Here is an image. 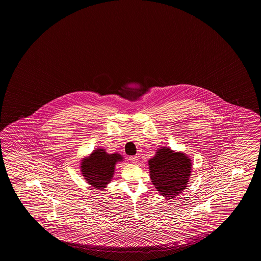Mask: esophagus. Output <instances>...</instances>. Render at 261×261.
I'll return each mask as SVG.
<instances>
[{"label":"esophagus","mask_w":261,"mask_h":261,"mask_svg":"<svg viewBox=\"0 0 261 261\" xmlns=\"http://www.w3.org/2000/svg\"><path fill=\"white\" fill-rule=\"evenodd\" d=\"M129 160H130L133 164H136V163H137L138 158H137V155H132V156H130V158H129Z\"/></svg>","instance_id":"esophagus-1"}]
</instances>
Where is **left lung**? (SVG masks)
Segmentation results:
<instances>
[{
  "instance_id": "8db88e82",
  "label": "left lung",
  "mask_w": 261,
  "mask_h": 261,
  "mask_svg": "<svg viewBox=\"0 0 261 261\" xmlns=\"http://www.w3.org/2000/svg\"><path fill=\"white\" fill-rule=\"evenodd\" d=\"M152 184L160 195L170 199L183 192L188 184L192 163L187 154L161 147L148 160Z\"/></svg>"
}]
</instances>
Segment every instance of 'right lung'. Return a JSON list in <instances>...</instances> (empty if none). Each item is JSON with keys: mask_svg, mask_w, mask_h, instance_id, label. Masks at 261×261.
Masks as SVG:
<instances>
[{"mask_svg": "<svg viewBox=\"0 0 261 261\" xmlns=\"http://www.w3.org/2000/svg\"><path fill=\"white\" fill-rule=\"evenodd\" d=\"M121 161L123 156L120 154H108L103 148L94 150L82 160V175L92 188L102 191L111 182L116 163Z\"/></svg>", "mask_w": 261, "mask_h": 261, "instance_id": "obj_1", "label": "right lung"}]
</instances>
